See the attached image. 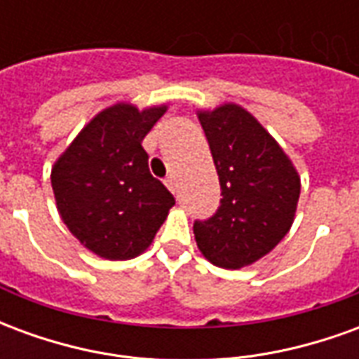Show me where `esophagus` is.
<instances>
[{
    "label": "esophagus",
    "mask_w": 359,
    "mask_h": 359,
    "mask_svg": "<svg viewBox=\"0 0 359 359\" xmlns=\"http://www.w3.org/2000/svg\"><path fill=\"white\" fill-rule=\"evenodd\" d=\"M165 184H167V188L171 190L172 194L177 192V179H175V177H167V179H165Z\"/></svg>",
    "instance_id": "esophagus-1"
}]
</instances>
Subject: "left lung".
<instances>
[{
	"label": "left lung",
	"instance_id": "obj_1",
	"mask_svg": "<svg viewBox=\"0 0 359 359\" xmlns=\"http://www.w3.org/2000/svg\"><path fill=\"white\" fill-rule=\"evenodd\" d=\"M221 184L210 219L194 221L198 248L213 265L241 269L269 254L290 231L300 177L254 115L225 103L200 111Z\"/></svg>",
	"mask_w": 359,
	"mask_h": 359
}]
</instances>
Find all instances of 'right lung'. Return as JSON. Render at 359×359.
<instances>
[{
	"instance_id": "1",
	"label": "right lung",
	"mask_w": 359,
	"mask_h": 359,
	"mask_svg": "<svg viewBox=\"0 0 359 359\" xmlns=\"http://www.w3.org/2000/svg\"><path fill=\"white\" fill-rule=\"evenodd\" d=\"M167 107L128 103L103 109L51 169L59 215L82 246L105 259H130L148 248L175 198L148 167L144 136Z\"/></svg>"
}]
</instances>
